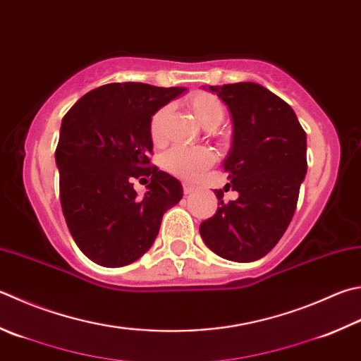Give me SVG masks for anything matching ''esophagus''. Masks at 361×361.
<instances>
[{
    "label": "esophagus",
    "instance_id": "obj_1",
    "mask_svg": "<svg viewBox=\"0 0 361 361\" xmlns=\"http://www.w3.org/2000/svg\"><path fill=\"white\" fill-rule=\"evenodd\" d=\"M193 192H196V187L192 185V183H188V182H183V193L190 195V193H193Z\"/></svg>",
    "mask_w": 361,
    "mask_h": 361
}]
</instances>
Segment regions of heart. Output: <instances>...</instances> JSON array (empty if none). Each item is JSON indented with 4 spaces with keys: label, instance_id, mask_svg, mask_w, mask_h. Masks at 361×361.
<instances>
[{
    "label": "heart",
    "instance_id": "1",
    "mask_svg": "<svg viewBox=\"0 0 361 361\" xmlns=\"http://www.w3.org/2000/svg\"><path fill=\"white\" fill-rule=\"evenodd\" d=\"M195 118L198 119L204 128L212 130L220 124L224 116V108L221 100L209 92H195L188 99ZM169 113V106L165 105L155 111L149 121V133L154 145L163 142V124ZM214 157L206 147H180L176 146L165 154V168L183 179H195L206 169Z\"/></svg>",
    "mask_w": 361,
    "mask_h": 361
}]
</instances>
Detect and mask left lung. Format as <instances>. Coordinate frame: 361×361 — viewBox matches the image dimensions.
Listing matches in <instances>:
<instances>
[{
  "mask_svg": "<svg viewBox=\"0 0 361 361\" xmlns=\"http://www.w3.org/2000/svg\"><path fill=\"white\" fill-rule=\"evenodd\" d=\"M228 106L233 142L223 161L239 198L223 202L202 221L200 233L215 255L251 262L281 239L294 216L307 174V133L292 108L257 83L209 86Z\"/></svg>",
  "mask_w": 361,
  "mask_h": 361,
  "instance_id": "1",
  "label": "left lung"
}]
</instances>
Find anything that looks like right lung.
<instances>
[{
    "label": "right lung",
    "mask_w": 361,
    "mask_h": 361,
    "mask_svg": "<svg viewBox=\"0 0 361 361\" xmlns=\"http://www.w3.org/2000/svg\"><path fill=\"white\" fill-rule=\"evenodd\" d=\"M185 87L110 83L85 94L61 122L54 159L59 198L75 243L92 262L122 267L146 253L180 182L151 165L149 121ZM151 177L145 197L133 180Z\"/></svg>",
    "instance_id": "1"
}]
</instances>
